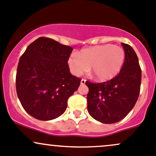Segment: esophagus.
Returning a JSON list of instances; mask_svg holds the SVG:
<instances>
[{"mask_svg":"<svg viewBox=\"0 0 156 156\" xmlns=\"http://www.w3.org/2000/svg\"><path fill=\"white\" fill-rule=\"evenodd\" d=\"M85 83H86V79H84V78H82L81 81V84H84Z\"/></svg>","mask_w":156,"mask_h":156,"instance_id":"34e87169","label":"esophagus"}]
</instances>
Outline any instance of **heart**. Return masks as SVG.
Returning <instances> with one entry per match:
<instances>
[{
	"label": "heart",
	"instance_id": "b5f03b06",
	"mask_svg": "<svg viewBox=\"0 0 156 156\" xmlns=\"http://www.w3.org/2000/svg\"><path fill=\"white\" fill-rule=\"evenodd\" d=\"M124 50L112 44L86 48L68 60L72 73L81 75L89 70L98 80L105 81L115 76L124 65Z\"/></svg>",
	"mask_w": 156,
	"mask_h": 156
}]
</instances>
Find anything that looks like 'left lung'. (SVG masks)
Instances as JSON below:
<instances>
[{
    "label": "left lung",
    "instance_id": "left-lung-1",
    "mask_svg": "<svg viewBox=\"0 0 156 156\" xmlns=\"http://www.w3.org/2000/svg\"><path fill=\"white\" fill-rule=\"evenodd\" d=\"M125 59L120 73L107 81H86L89 87L87 109L93 119L104 124L122 120L136 104L140 93L141 69L134 49L123 44Z\"/></svg>",
    "mask_w": 156,
    "mask_h": 156
}]
</instances>
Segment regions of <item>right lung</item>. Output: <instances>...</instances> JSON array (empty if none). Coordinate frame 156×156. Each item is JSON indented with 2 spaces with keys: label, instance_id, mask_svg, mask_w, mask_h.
<instances>
[{
  "label": "right lung",
  "instance_id": "obj_1",
  "mask_svg": "<svg viewBox=\"0 0 156 156\" xmlns=\"http://www.w3.org/2000/svg\"><path fill=\"white\" fill-rule=\"evenodd\" d=\"M73 48L41 37L20 56L16 91L22 107L35 119L49 121L62 115L68 98L81 79L70 73L68 60Z\"/></svg>",
  "mask_w": 156,
  "mask_h": 156
}]
</instances>
